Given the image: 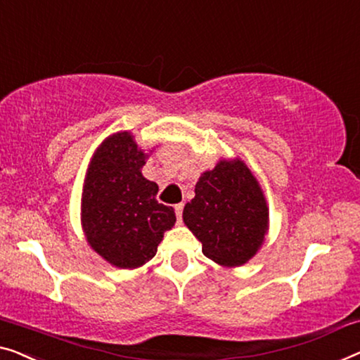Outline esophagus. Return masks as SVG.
<instances>
[{"label":"esophagus","instance_id":"1","mask_svg":"<svg viewBox=\"0 0 360 360\" xmlns=\"http://www.w3.org/2000/svg\"><path fill=\"white\" fill-rule=\"evenodd\" d=\"M174 210H176V217H178V221L181 223V219H182V210H184V205H182V203H178V205L174 207Z\"/></svg>","mask_w":360,"mask_h":360}]
</instances>
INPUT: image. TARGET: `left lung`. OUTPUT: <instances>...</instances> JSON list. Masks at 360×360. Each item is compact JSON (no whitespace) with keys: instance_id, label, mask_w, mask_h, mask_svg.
I'll list each match as a JSON object with an SVG mask.
<instances>
[{"instance_id":"left-lung-1","label":"left lung","mask_w":360,"mask_h":360,"mask_svg":"<svg viewBox=\"0 0 360 360\" xmlns=\"http://www.w3.org/2000/svg\"><path fill=\"white\" fill-rule=\"evenodd\" d=\"M182 218L202 243L203 255L219 265L239 266L264 243L268 208L248 166L223 160L198 179Z\"/></svg>"}]
</instances>
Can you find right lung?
I'll use <instances>...</instances> for the list:
<instances>
[{
	"label": "right lung",
	"mask_w": 360,
	"mask_h": 360,
	"mask_svg": "<svg viewBox=\"0 0 360 360\" xmlns=\"http://www.w3.org/2000/svg\"><path fill=\"white\" fill-rule=\"evenodd\" d=\"M147 155L129 132L106 139L92 158L82 194V226L95 252L117 268H137L157 254L176 213L157 200L142 176Z\"/></svg>",
	"instance_id": "1"
}]
</instances>
